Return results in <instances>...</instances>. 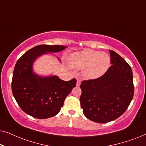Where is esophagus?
Here are the masks:
<instances>
[{
    "mask_svg": "<svg viewBox=\"0 0 146 146\" xmlns=\"http://www.w3.org/2000/svg\"><path fill=\"white\" fill-rule=\"evenodd\" d=\"M81 84V81L80 80H77V82H76V86H80Z\"/></svg>",
    "mask_w": 146,
    "mask_h": 146,
    "instance_id": "34e87169",
    "label": "esophagus"
}]
</instances>
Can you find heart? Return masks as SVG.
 Segmentation results:
<instances>
[{
  "instance_id": "heart-1",
  "label": "heart",
  "mask_w": 146,
  "mask_h": 146,
  "mask_svg": "<svg viewBox=\"0 0 146 146\" xmlns=\"http://www.w3.org/2000/svg\"><path fill=\"white\" fill-rule=\"evenodd\" d=\"M68 62L71 67L82 69L84 77L96 79L106 72L110 64V57L107 53L86 49L70 54Z\"/></svg>"
}]
</instances>
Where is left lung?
Masks as SVG:
<instances>
[{
    "mask_svg": "<svg viewBox=\"0 0 146 146\" xmlns=\"http://www.w3.org/2000/svg\"><path fill=\"white\" fill-rule=\"evenodd\" d=\"M111 66L98 78L84 80L80 88V104L88 119L96 123H107L117 119L129 106L134 86L131 67L113 50Z\"/></svg>",
    "mask_w": 146,
    "mask_h": 146,
    "instance_id": "1",
    "label": "left lung"
}]
</instances>
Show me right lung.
I'll list each match as a JSON object with an SVG mask.
<instances>
[{"label": "right lung", "mask_w": 146, "mask_h": 146, "mask_svg": "<svg viewBox=\"0 0 146 146\" xmlns=\"http://www.w3.org/2000/svg\"><path fill=\"white\" fill-rule=\"evenodd\" d=\"M66 48L60 45H38L18 60L13 72L12 91L20 108L27 114L38 119L54 116L76 86L75 78L64 81L56 75L41 76L33 71V64L38 58L58 52Z\"/></svg>", "instance_id": "add662e5"}]
</instances>
